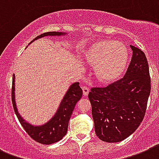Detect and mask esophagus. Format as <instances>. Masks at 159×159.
Segmentation results:
<instances>
[{"instance_id": "obj_1", "label": "esophagus", "mask_w": 159, "mask_h": 159, "mask_svg": "<svg viewBox=\"0 0 159 159\" xmlns=\"http://www.w3.org/2000/svg\"><path fill=\"white\" fill-rule=\"evenodd\" d=\"M82 89H83L84 96H87L89 94V89L87 86L84 85L83 87H82Z\"/></svg>"}]
</instances>
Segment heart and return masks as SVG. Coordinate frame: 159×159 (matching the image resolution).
Listing matches in <instances>:
<instances>
[{"instance_id": "1", "label": "heart", "mask_w": 159, "mask_h": 159, "mask_svg": "<svg viewBox=\"0 0 159 159\" xmlns=\"http://www.w3.org/2000/svg\"><path fill=\"white\" fill-rule=\"evenodd\" d=\"M86 61L94 66L97 80L102 84H111L118 80L128 65L129 53L121 42L100 40L91 44L84 52Z\"/></svg>"}]
</instances>
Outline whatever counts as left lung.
<instances>
[{
	"label": "left lung",
	"instance_id": "left-lung-1",
	"mask_svg": "<svg viewBox=\"0 0 159 159\" xmlns=\"http://www.w3.org/2000/svg\"><path fill=\"white\" fill-rule=\"evenodd\" d=\"M133 56L124 76L89 93L95 134L102 141L117 143L137 129L143 119L151 89L145 54L130 45Z\"/></svg>",
	"mask_w": 159,
	"mask_h": 159
}]
</instances>
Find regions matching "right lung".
I'll return each mask as SVG.
<instances>
[{
    "mask_svg": "<svg viewBox=\"0 0 159 159\" xmlns=\"http://www.w3.org/2000/svg\"><path fill=\"white\" fill-rule=\"evenodd\" d=\"M66 35V33L55 32V31L45 32L38 35L31 42L44 36H48V35L59 36V35ZM82 94H83V91H82V89L80 87V83L79 82L74 83L66 92V95L64 96L62 101L60 103L57 112L55 113L52 119L43 125L33 126L29 123L25 121L17 111L16 101H15V75H13V78H12L11 100L15 113L16 114L21 126L25 130V132L30 136L31 139L42 144H52L54 143H56L62 139L63 137L66 134L67 130H68L69 120L70 119L71 114L73 113L76 103L81 99Z\"/></svg>",
    "mask_w": 159,
    "mask_h": 159,
    "instance_id": "add662e5",
    "label": "right lung"
}]
</instances>
